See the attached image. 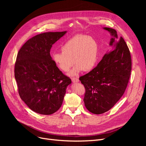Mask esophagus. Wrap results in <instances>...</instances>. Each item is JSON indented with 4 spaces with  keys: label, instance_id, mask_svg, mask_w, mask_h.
<instances>
[{
    "label": "esophagus",
    "instance_id": "1",
    "mask_svg": "<svg viewBox=\"0 0 146 146\" xmlns=\"http://www.w3.org/2000/svg\"><path fill=\"white\" fill-rule=\"evenodd\" d=\"M72 82L73 83H77V82H79V80H78V78H72Z\"/></svg>",
    "mask_w": 146,
    "mask_h": 146
}]
</instances>
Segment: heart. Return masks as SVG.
<instances>
[{"mask_svg":"<svg viewBox=\"0 0 146 146\" xmlns=\"http://www.w3.org/2000/svg\"><path fill=\"white\" fill-rule=\"evenodd\" d=\"M61 50L53 53L52 60L63 72H68L74 62L75 65L68 74L70 77L78 76L83 70L89 71L95 67L98 62V44L90 36H75L63 44Z\"/></svg>","mask_w":146,"mask_h":146,"instance_id":"heart-1","label":"heart"}]
</instances>
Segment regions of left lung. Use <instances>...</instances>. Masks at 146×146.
<instances>
[{
  "label": "left lung",
  "mask_w": 146,
  "mask_h": 146,
  "mask_svg": "<svg viewBox=\"0 0 146 146\" xmlns=\"http://www.w3.org/2000/svg\"><path fill=\"white\" fill-rule=\"evenodd\" d=\"M111 38L108 51L95 68L79 78L85 88L84 103L91 113L100 114L108 111L121 99L130 76L131 60L129 48L116 31L103 27Z\"/></svg>",
  "instance_id": "obj_1"
}]
</instances>
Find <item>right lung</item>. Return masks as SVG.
Instances as JSON below:
<instances>
[{"label": "right lung", "mask_w": 146, "mask_h": 146, "mask_svg": "<svg viewBox=\"0 0 146 146\" xmlns=\"http://www.w3.org/2000/svg\"><path fill=\"white\" fill-rule=\"evenodd\" d=\"M67 31L46 32L26 42L17 55L15 77L21 99L33 111L55 113L62 105L71 80L61 72L50 54L52 45Z\"/></svg>", "instance_id": "right-lung-1"}]
</instances>
